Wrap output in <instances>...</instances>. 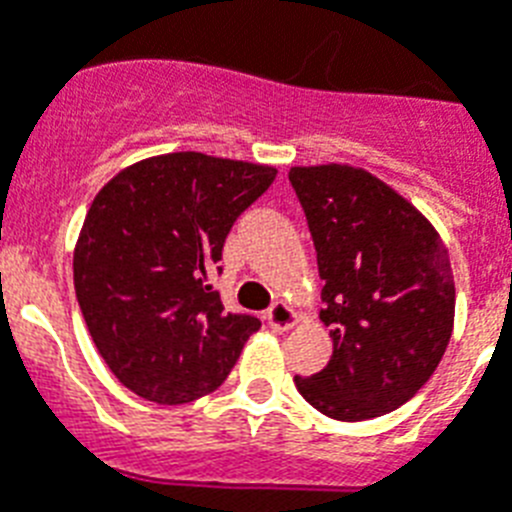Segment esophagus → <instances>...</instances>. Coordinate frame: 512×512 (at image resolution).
<instances>
[{"instance_id":"1","label":"esophagus","mask_w":512,"mask_h":512,"mask_svg":"<svg viewBox=\"0 0 512 512\" xmlns=\"http://www.w3.org/2000/svg\"><path fill=\"white\" fill-rule=\"evenodd\" d=\"M266 322H269V327H272L274 332H287V329L298 324V314H295L287 303H274V306L266 311Z\"/></svg>"}]
</instances>
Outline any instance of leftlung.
<instances>
[{"label": "left lung", "instance_id": "8db88e82", "mask_svg": "<svg viewBox=\"0 0 512 512\" xmlns=\"http://www.w3.org/2000/svg\"><path fill=\"white\" fill-rule=\"evenodd\" d=\"M314 238L332 358L295 377L335 421H366L416 395L445 356L455 282L432 222L379 177L350 164L290 170Z\"/></svg>", "mask_w": 512, "mask_h": 512}]
</instances>
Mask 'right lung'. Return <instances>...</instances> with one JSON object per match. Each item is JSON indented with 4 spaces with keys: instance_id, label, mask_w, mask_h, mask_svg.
<instances>
[{
    "instance_id": "right-lung-1",
    "label": "right lung",
    "mask_w": 512,
    "mask_h": 512,
    "mask_svg": "<svg viewBox=\"0 0 512 512\" xmlns=\"http://www.w3.org/2000/svg\"><path fill=\"white\" fill-rule=\"evenodd\" d=\"M277 170L201 151L149 156L96 193L73 253L96 350L138 398L180 405L225 382L261 322L227 314L209 274Z\"/></svg>"
}]
</instances>
